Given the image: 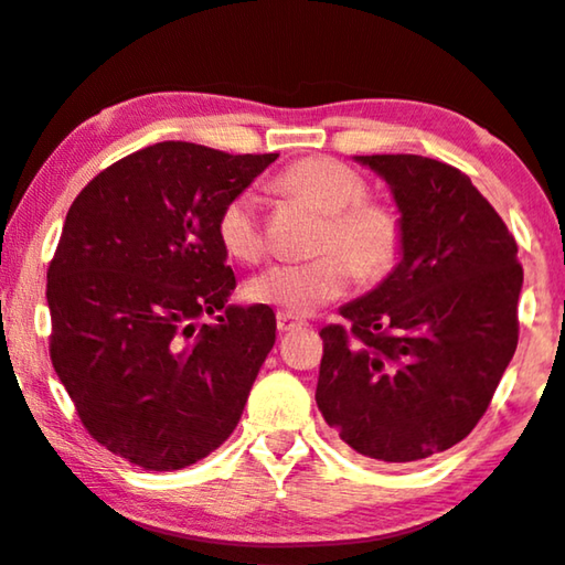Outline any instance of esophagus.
<instances>
[{
	"label": "esophagus",
	"instance_id": "34e87169",
	"mask_svg": "<svg viewBox=\"0 0 565 565\" xmlns=\"http://www.w3.org/2000/svg\"><path fill=\"white\" fill-rule=\"evenodd\" d=\"M299 326H302V320L295 318V315H289V312H278V315H276V328H278V333H289V330H295V328H299Z\"/></svg>",
	"mask_w": 565,
	"mask_h": 565
}]
</instances>
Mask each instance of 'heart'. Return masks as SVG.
I'll return each instance as SVG.
<instances>
[{
  "instance_id": "heart-1",
  "label": "heart",
  "mask_w": 565,
  "mask_h": 565,
  "mask_svg": "<svg viewBox=\"0 0 565 565\" xmlns=\"http://www.w3.org/2000/svg\"><path fill=\"white\" fill-rule=\"evenodd\" d=\"M278 185L322 214L312 250L305 263H276L247 281L250 302L307 315L343 297L351 274L377 284L403 258L405 224L395 206L366 199L370 185L361 172L333 157H307L281 172ZM216 239L232 260L258 263L266 253L258 204L253 193L232 195L216 216Z\"/></svg>"
}]
</instances>
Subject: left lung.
Returning <instances> with one entry per match:
<instances>
[{"instance_id": "left-lung-1", "label": "left lung", "mask_w": 565, "mask_h": 565, "mask_svg": "<svg viewBox=\"0 0 565 565\" xmlns=\"http://www.w3.org/2000/svg\"><path fill=\"white\" fill-rule=\"evenodd\" d=\"M393 188L403 258L320 330L318 408L353 452L416 462L455 447L491 405L519 341L522 263L486 195L452 164L366 154Z\"/></svg>"}]
</instances>
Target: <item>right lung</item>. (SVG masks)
Segmentation results:
<instances>
[{
    "instance_id": "add662e5",
    "label": "right lung",
    "mask_w": 565,
    "mask_h": 565,
    "mask_svg": "<svg viewBox=\"0 0 565 565\" xmlns=\"http://www.w3.org/2000/svg\"><path fill=\"white\" fill-rule=\"evenodd\" d=\"M276 157L160 141L97 172L66 214L51 361L87 434L139 468L212 455L274 349L268 305L224 307L237 281L216 216ZM204 313L217 322L195 329Z\"/></svg>"
}]
</instances>
